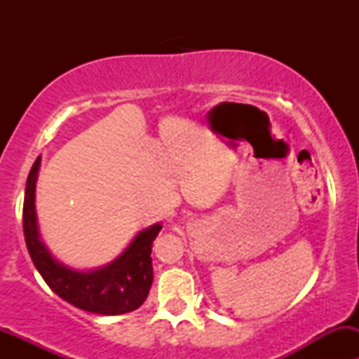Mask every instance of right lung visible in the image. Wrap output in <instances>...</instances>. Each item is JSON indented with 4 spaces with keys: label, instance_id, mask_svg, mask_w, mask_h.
<instances>
[{
    "label": "right lung",
    "instance_id": "add662e5",
    "mask_svg": "<svg viewBox=\"0 0 359 359\" xmlns=\"http://www.w3.org/2000/svg\"><path fill=\"white\" fill-rule=\"evenodd\" d=\"M39 161L41 158L34 161L25 184L22 227L29 255L45 283L60 299L88 313L116 316L139 309L153 285L151 250L161 226L154 224L149 229L137 234L130 247L102 269L92 273L69 269L57 262L39 240L34 208Z\"/></svg>",
    "mask_w": 359,
    "mask_h": 359
}]
</instances>
